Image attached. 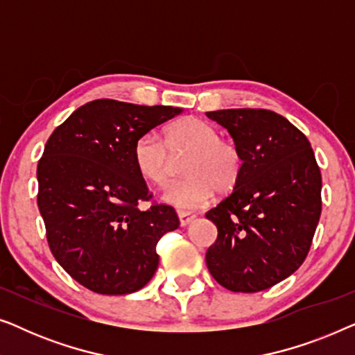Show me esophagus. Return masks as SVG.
Masks as SVG:
<instances>
[{"instance_id": "1", "label": "esophagus", "mask_w": 355, "mask_h": 355, "mask_svg": "<svg viewBox=\"0 0 355 355\" xmlns=\"http://www.w3.org/2000/svg\"><path fill=\"white\" fill-rule=\"evenodd\" d=\"M178 216H179V223H181L182 227L189 226L193 220H196V215H191V213H186V211H179Z\"/></svg>"}]
</instances>
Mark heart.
<instances>
[{
	"instance_id": "1",
	"label": "heart",
	"mask_w": 355,
	"mask_h": 355,
	"mask_svg": "<svg viewBox=\"0 0 355 355\" xmlns=\"http://www.w3.org/2000/svg\"><path fill=\"white\" fill-rule=\"evenodd\" d=\"M166 143L148 130L135 140L134 164L145 181L163 186L169 178V152H189L184 159L186 176L169 182L163 200L179 210H197L218 193L236 187L242 174V153L230 139L220 137L215 125L198 118H184L166 129Z\"/></svg>"
}]
</instances>
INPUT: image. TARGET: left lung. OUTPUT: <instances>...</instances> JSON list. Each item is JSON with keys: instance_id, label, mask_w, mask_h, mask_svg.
<instances>
[{"instance_id": "1", "label": "left lung", "mask_w": 355, "mask_h": 355, "mask_svg": "<svg viewBox=\"0 0 355 355\" xmlns=\"http://www.w3.org/2000/svg\"><path fill=\"white\" fill-rule=\"evenodd\" d=\"M242 153L236 187L207 218L218 237L205 260L232 293H259L294 273L307 257L322 215V174L307 137L270 110H220Z\"/></svg>"}]
</instances>
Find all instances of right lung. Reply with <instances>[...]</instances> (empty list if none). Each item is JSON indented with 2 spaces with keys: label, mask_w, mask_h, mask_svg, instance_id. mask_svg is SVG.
Here are the masks:
<instances>
[{
  "label": "right lung",
  "mask_w": 355,
  "mask_h": 355,
  "mask_svg": "<svg viewBox=\"0 0 355 355\" xmlns=\"http://www.w3.org/2000/svg\"><path fill=\"white\" fill-rule=\"evenodd\" d=\"M101 98L53 130L37 166V203L58 263L84 288L123 295L142 289L158 268L157 244L179 227L173 207L152 193L134 164V144L181 113Z\"/></svg>",
  "instance_id": "add662e5"
}]
</instances>
